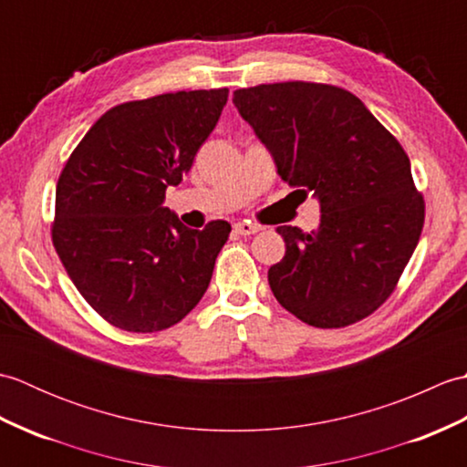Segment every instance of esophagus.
<instances>
[{
    "instance_id": "34e87169",
    "label": "esophagus",
    "mask_w": 467,
    "mask_h": 467,
    "mask_svg": "<svg viewBox=\"0 0 467 467\" xmlns=\"http://www.w3.org/2000/svg\"><path fill=\"white\" fill-rule=\"evenodd\" d=\"M234 231L239 233V234H243V236H251V234L259 233L261 226H259V224H253V223H249V221H243V223H236V224H234Z\"/></svg>"
}]
</instances>
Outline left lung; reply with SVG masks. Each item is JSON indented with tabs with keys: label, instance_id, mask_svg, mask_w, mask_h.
<instances>
[{
	"label": "left lung",
	"instance_id": "obj_1",
	"mask_svg": "<svg viewBox=\"0 0 467 467\" xmlns=\"http://www.w3.org/2000/svg\"><path fill=\"white\" fill-rule=\"evenodd\" d=\"M234 106L269 148L289 186L319 198L313 233L276 226L286 251L269 285L286 311L341 329L389 299L425 221L410 158L365 104L339 86L279 82L241 88Z\"/></svg>",
	"mask_w": 467,
	"mask_h": 467
}]
</instances>
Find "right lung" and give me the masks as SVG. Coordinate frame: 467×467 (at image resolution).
I'll return each instance as SVG.
<instances>
[{
  "label": "right lung",
  "mask_w": 467,
  "mask_h": 467,
  "mask_svg": "<svg viewBox=\"0 0 467 467\" xmlns=\"http://www.w3.org/2000/svg\"><path fill=\"white\" fill-rule=\"evenodd\" d=\"M228 88L110 108L69 154L56 186L54 249L76 289L118 329L182 321L211 283L231 224L186 228L162 206L221 118Z\"/></svg>",
  "instance_id": "obj_1"
}]
</instances>
